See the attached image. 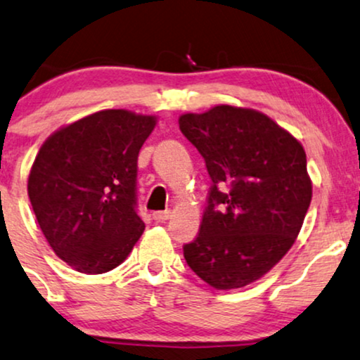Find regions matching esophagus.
<instances>
[{"mask_svg":"<svg viewBox=\"0 0 360 360\" xmlns=\"http://www.w3.org/2000/svg\"><path fill=\"white\" fill-rule=\"evenodd\" d=\"M171 211L169 210H166V211H155V213H153V218H154V221L155 223H164V221H167L169 218H171Z\"/></svg>","mask_w":360,"mask_h":360,"instance_id":"1","label":"esophagus"}]
</instances>
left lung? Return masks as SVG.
I'll return each mask as SVG.
<instances>
[{"mask_svg":"<svg viewBox=\"0 0 360 360\" xmlns=\"http://www.w3.org/2000/svg\"><path fill=\"white\" fill-rule=\"evenodd\" d=\"M205 158L211 184L196 240L184 258L216 290L262 278L295 243L311 201L304 147L270 117L216 105L179 117Z\"/></svg>","mask_w":360,"mask_h":360,"instance_id":"obj_1","label":"left lung"}]
</instances>
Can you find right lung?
<instances>
[{
  "label": "right lung",
  "instance_id": "add662e5",
  "mask_svg": "<svg viewBox=\"0 0 360 360\" xmlns=\"http://www.w3.org/2000/svg\"><path fill=\"white\" fill-rule=\"evenodd\" d=\"M154 127V115L101 110L58 129L38 150L30 202L56 257L80 274L114 270L144 231L137 158Z\"/></svg>",
  "mask_w": 360,
  "mask_h": 360
}]
</instances>
